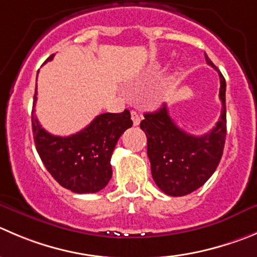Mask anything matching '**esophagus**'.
Here are the masks:
<instances>
[{
    "label": "esophagus",
    "mask_w": 257,
    "mask_h": 257,
    "mask_svg": "<svg viewBox=\"0 0 257 257\" xmlns=\"http://www.w3.org/2000/svg\"><path fill=\"white\" fill-rule=\"evenodd\" d=\"M131 118H133L134 126H138L141 122V116L136 111H131Z\"/></svg>",
    "instance_id": "esophagus-1"
}]
</instances>
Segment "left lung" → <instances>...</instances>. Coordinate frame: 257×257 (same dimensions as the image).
<instances>
[{"label": "left lung", "instance_id": "8db88e82", "mask_svg": "<svg viewBox=\"0 0 257 257\" xmlns=\"http://www.w3.org/2000/svg\"><path fill=\"white\" fill-rule=\"evenodd\" d=\"M206 55L207 64L217 70ZM222 111L216 126L203 136L179 128L170 118L167 104L145 113L141 130L148 138V156L154 182L165 194L182 197L194 192L211 178L218 167L226 141V80L219 73Z\"/></svg>", "mask_w": 257, "mask_h": 257}]
</instances>
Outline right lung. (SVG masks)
Returning <instances> with one entry per match:
<instances>
[{"mask_svg":"<svg viewBox=\"0 0 257 257\" xmlns=\"http://www.w3.org/2000/svg\"><path fill=\"white\" fill-rule=\"evenodd\" d=\"M36 94L35 89L34 107ZM31 122L36 150L48 172L65 189L79 194L96 193L108 184L114 146L122 134L133 126L128 109L121 113L99 114L82 131L67 138L44 130L36 118L35 109Z\"/></svg>","mask_w":257,"mask_h":257,"instance_id":"add662e5","label":"right lung"}]
</instances>
